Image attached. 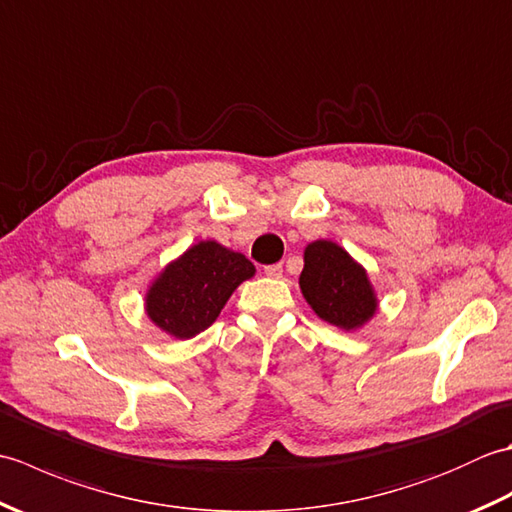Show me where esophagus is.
<instances>
[{
    "label": "esophagus",
    "instance_id": "1",
    "mask_svg": "<svg viewBox=\"0 0 512 512\" xmlns=\"http://www.w3.org/2000/svg\"><path fill=\"white\" fill-rule=\"evenodd\" d=\"M264 273H266L268 277L279 279L281 275H284V266H281V264H270V266H264Z\"/></svg>",
    "mask_w": 512,
    "mask_h": 512
}]
</instances>
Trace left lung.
Instances as JSON below:
<instances>
[{
  "label": "left lung",
  "mask_w": 512,
  "mask_h": 512,
  "mask_svg": "<svg viewBox=\"0 0 512 512\" xmlns=\"http://www.w3.org/2000/svg\"><path fill=\"white\" fill-rule=\"evenodd\" d=\"M303 262L301 292L323 321L341 330H356L374 317L378 303L365 268L339 244L328 239L312 242Z\"/></svg>",
  "instance_id": "left-lung-1"
}]
</instances>
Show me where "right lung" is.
Segmentation results:
<instances>
[{"mask_svg":"<svg viewBox=\"0 0 512 512\" xmlns=\"http://www.w3.org/2000/svg\"><path fill=\"white\" fill-rule=\"evenodd\" d=\"M255 266L222 244L200 242L171 262L147 292V314L160 330L191 339L217 319L228 297Z\"/></svg>","mask_w":512,"mask_h":512,"instance_id":"obj_1","label":"right lung"}]
</instances>
